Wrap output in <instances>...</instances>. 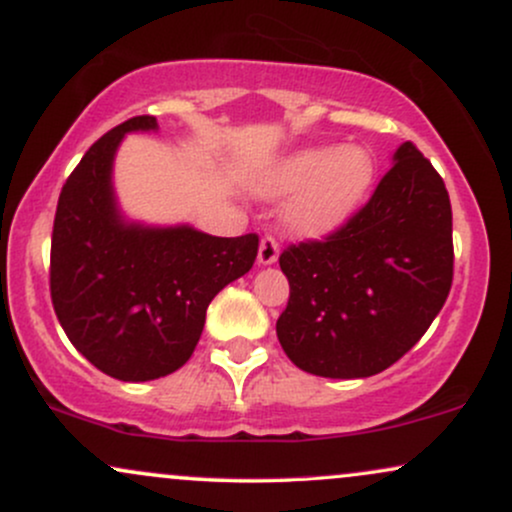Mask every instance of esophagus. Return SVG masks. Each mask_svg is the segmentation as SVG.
I'll list each match as a JSON object with an SVG mask.
<instances>
[{
	"instance_id": "esophagus-1",
	"label": "esophagus",
	"mask_w": 512,
	"mask_h": 512,
	"mask_svg": "<svg viewBox=\"0 0 512 512\" xmlns=\"http://www.w3.org/2000/svg\"><path fill=\"white\" fill-rule=\"evenodd\" d=\"M279 257V240L274 236H264L260 240V252H257V260L260 264H274Z\"/></svg>"
}]
</instances>
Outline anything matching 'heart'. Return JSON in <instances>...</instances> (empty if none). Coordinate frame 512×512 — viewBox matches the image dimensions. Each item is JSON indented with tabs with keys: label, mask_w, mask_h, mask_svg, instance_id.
Instances as JSON below:
<instances>
[{
	"label": "heart",
	"mask_w": 512,
	"mask_h": 512,
	"mask_svg": "<svg viewBox=\"0 0 512 512\" xmlns=\"http://www.w3.org/2000/svg\"><path fill=\"white\" fill-rule=\"evenodd\" d=\"M373 175L375 161L363 146H315L264 170L257 190L267 197L296 195L286 211L289 226L301 236H327L354 214Z\"/></svg>",
	"instance_id": "1"
}]
</instances>
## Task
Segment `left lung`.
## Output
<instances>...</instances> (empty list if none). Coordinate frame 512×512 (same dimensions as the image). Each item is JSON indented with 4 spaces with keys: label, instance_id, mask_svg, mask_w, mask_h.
Returning <instances> with one entry per match:
<instances>
[{
    "label": "left lung",
    "instance_id": "8db88e82",
    "mask_svg": "<svg viewBox=\"0 0 512 512\" xmlns=\"http://www.w3.org/2000/svg\"><path fill=\"white\" fill-rule=\"evenodd\" d=\"M452 209L431 161L404 142L344 226L279 255L281 349L305 373L368 378L424 337L452 286Z\"/></svg>",
    "mask_w": 512,
    "mask_h": 512
}]
</instances>
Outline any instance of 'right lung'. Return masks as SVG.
<instances>
[{"instance_id":"1","label":"right lung","mask_w":512,"mask_h":512,"mask_svg":"<svg viewBox=\"0 0 512 512\" xmlns=\"http://www.w3.org/2000/svg\"><path fill=\"white\" fill-rule=\"evenodd\" d=\"M139 115L105 132L60 192L50 245V296L69 342L125 383L163 378L190 361L211 298L250 272L257 233L216 238L190 226L127 223L113 195V158Z\"/></svg>"}]
</instances>
